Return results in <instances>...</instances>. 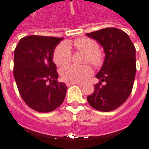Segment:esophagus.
<instances>
[{"mask_svg":"<svg viewBox=\"0 0 149 149\" xmlns=\"http://www.w3.org/2000/svg\"><path fill=\"white\" fill-rule=\"evenodd\" d=\"M73 84H78L80 86H82V84H80V83H72V82H67L66 83L67 86H71V85H73Z\"/></svg>","mask_w":149,"mask_h":149,"instance_id":"1","label":"esophagus"}]
</instances>
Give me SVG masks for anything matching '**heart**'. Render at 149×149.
<instances>
[{"label": "heart", "instance_id": "1", "mask_svg": "<svg viewBox=\"0 0 149 149\" xmlns=\"http://www.w3.org/2000/svg\"><path fill=\"white\" fill-rule=\"evenodd\" d=\"M71 44L62 43L56 48L53 52V61L58 66L68 65L71 61L72 52L70 49ZM73 46L78 51L84 52L86 56L84 61L89 62L93 66H99L102 63V54L98 50L97 44L93 40L86 37L78 38L73 42ZM92 68L89 65L77 66L68 65L61 70V76L64 81L72 83L83 82L90 77Z\"/></svg>", "mask_w": 149, "mask_h": 149}]
</instances>
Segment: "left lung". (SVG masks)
I'll return each instance as SVG.
<instances>
[{
	"instance_id": "8db88e82",
	"label": "left lung",
	"mask_w": 149,
	"mask_h": 149,
	"mask_svg": "<svg viewBox=\"0 0 149 149\" xmlns=\"http://www.w3.org/2000/svg\"><path fill=\"white\" fill-rule=\"evenodd\" d=\"M103 47L105 57L96 75L101 82L94 85L88 104L100 112H110L125 103L131 94L136 67V49L128 35L116 28H106L87 33Z\"/></svg>"
}]
</instances>
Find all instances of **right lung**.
Wrapping results in <instances>:
<instances>
[{
    "mask_svg": "<svg viewBox=\"0 0 149 149\" xmlns=\"http://www.w3.org/2000/svg\"><path fill=\"white\" fill-rule=\"evenodd\" d=\"M63 38L28 36L14 50L13 75L18 91L28 106L39 112L57 109L65 100L68 87L58 82L52 61L56 47Z\"/></svg>",
    "mask_w": 149,
    "mask_h": 149,
    "instance_id": "obj_1",
    "label": "right lung"
}]
</instances>
